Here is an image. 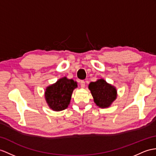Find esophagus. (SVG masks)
Returning <instances> with one entry per match:
<instances>
[{"mask_svg": "<svg viewBox=\"0 0 156 156\" xmlns=\"http://www.w3.org/2000/svg\"><path fill=\"white\" fill-rule=\"evenodd\" d=\"M80 85H81V87H82V88H83V87H85V81L81 80L80 81Z\"/></svg>", "mask_w": 156, "mask_h": 156, "instance_id": "1", "label": "esophagus"}]
</instances>
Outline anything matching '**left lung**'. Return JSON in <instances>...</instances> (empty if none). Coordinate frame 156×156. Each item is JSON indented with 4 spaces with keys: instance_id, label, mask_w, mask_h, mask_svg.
I'll list each match as a JSON object with an SVG mask.
<instances>
[{
    "instance_id": "8db88e82",
    "label": "left lung",
    "mask_w": 156,
    "mask_h": 156,
    "mask_svg": "<svg viewBox=\"0 0 156 156\" xmlns=\"http://www.w3.org/2000/svg\"><path fill=\"white\" fill-rule=\"evenodd\" d=\"M96 105L101 108L108 107L116 98L115 87L109 85L103 79L91 82L89 85Z\"/></svg>"
}]
</instances>
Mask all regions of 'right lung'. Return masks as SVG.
Masks as SVG:
<instances>
[{
	"label": "right lung",
	"mask_w": 156,
	"mask_h": 156,
	"mask_svg": "<svg viewBox=\"0 0 156 156\" xmlns=\"http://www.w3.org/2000/svg\"><path fill=\"white\" fill-rule=\"evenodd\" d=\"M77 87V83L66 77L60 79L55 84L48 87L45 97L49 107L55 111H61L67 108L73 90Z\"/></svg>",
	"instance_id": "obj_1"
}]
</instances>
